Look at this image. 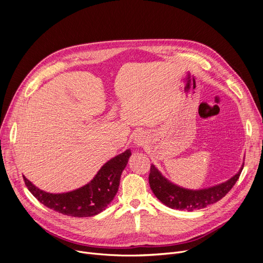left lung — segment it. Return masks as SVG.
I'll return each mask as SVG.
<instances>
[{
  "instance_id": "1",
  "label": "left lung",
  "mask_w": 263,
  "mask_h": 263,
  "mask_svg": "<svg viewBox=\"0 0 263 263\" xmlns=\"http://www.w3.org/2000/svg\"><path fill=\"white\" fill-rule=\"evenodd\" d=\"M243 165L234 177L224 183L206 190L190 191L171 183L152 164L148 175V183L156 198L164 205L173 209L193 211L195 209L205 208L222 199L238 180Z\"/></svg>"
}]
</instances>
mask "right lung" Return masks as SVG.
<instances>
[{"mask_svg":"<svg viewBox=\"0 0 263 263\" xmlns=\"http://www.w3.org/2000/svg\"><path fill=\"white\" fill-rule=\"evenodd\" d=\"M131 151L116 156L106 162L96 177L79 190L65 194H50L37 189L25 176L30 193L48 208L64 215L86 217L96 215L107 207L118 193L121 175L128 163Z\"/></svg>","mask_w":263,"mask_h":263,"instance_id":"1","label":"right lung"}]
</instances>
